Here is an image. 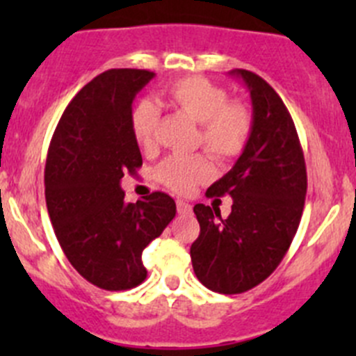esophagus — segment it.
<instances>
[{"label": "esophagus", "instance_id": "esophagus-1", "mask_svg": "<svg viewBox=\"0 0 356 356\" xmlns=\"http://www.w3.org/2000/svg\"><path fill=\"white\" fill-rule=\"evenodd\" d=\"M175 203H177V211L181 215H189L193 211V207L188 203V201L177 200V201H175Z\"/></svg>", "mask_w": 356, "mask_h": 356}]
</instances>
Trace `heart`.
Here are the masks:
<instances>
[{"mask_svg":"<svg viewBox=\"0 0 356 356\" xmlns=\"http://www.w3.org/2000/svg\"><path fill=\"white\" fill-rule=\"evenodd\" d=\"M156 105L170 108L200 124V143L213 160L225 163L245 152L253 131V115L245 103L229 102L224 88L201 75H188L165 86L155 96ZM156 108L141 102L131 111V131L143 149L155 145ZM158 182L175 193H191L211 177V167L203 155H172L155 170Z\"/></svg>","mask_w":356,"mask_h":356,"instance_id":"obj_1","label":"heart"}]
</instances>
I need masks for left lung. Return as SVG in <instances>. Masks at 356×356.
I'll return each mask as SVG.
<instances>
[{
	"mask_svg": "<svg viewBox=\"0 0 356 356\" xmlns=\"http://www.w3.org/2000/svg\"><path fill=\"white\" fill-rule=\"evenodd\" d=\"M253 106V131L234 167L207 196L232 198L227 218L195 204L200 236L191 245L196 277L215 293L254 288L277 268L300 225L307 196V167L296 127L281 96L260 75L236 68Z\"/></svg>",
	"mask_w": 356,
	"mask_h": 356,
	"instance_id": "obj_1",
	"label": "left lung"
}]
</instances>
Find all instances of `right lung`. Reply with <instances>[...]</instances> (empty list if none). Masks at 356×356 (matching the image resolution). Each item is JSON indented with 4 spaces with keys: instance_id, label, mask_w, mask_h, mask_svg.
Masks as SVG:
<instances>
[{
    "instance_id": "1",
    "label": "right lung",
    "mask_w": 356,
    "mask_h": 356,
    "mask_svg": "<svg viewBox=\"0 0 356 356\" xmlns=\"http://www.w3.org/2000/svg\"><path fill=\"white\" fill-rule=\"evenodd\" d=\"M153 77L111 68L92 79L68 103L46 158V207L56 239L72 267L106 291L145 281L143 250L175 217V201L165 193L125 203L120 188L125 172L143 165L131 111Z\"/></svg>"
}]
</instances>
